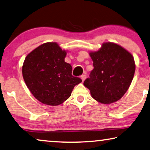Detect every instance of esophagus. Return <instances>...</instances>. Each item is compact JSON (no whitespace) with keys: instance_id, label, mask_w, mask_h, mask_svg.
Wrapping results in <instances>:
<instances>
[{"instance_id":"1","label":"esophagus","mask_w":150,"mask_h":150,"mask_svg":"<svg viewBox=\"0 0 150 150\" xmlns=\"http://www.w3.org/2000/svg\"><path fill=\"white\" fill-rule=\"evenodd\" d=\"M81 80H82V81L83 82L84 80L86 79V75H81Z\"/></svg>"}]
</instances>
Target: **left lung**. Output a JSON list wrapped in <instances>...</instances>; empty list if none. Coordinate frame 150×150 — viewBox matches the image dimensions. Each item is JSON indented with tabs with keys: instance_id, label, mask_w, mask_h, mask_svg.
<instances>
[{
	"instance_id": "8db88e82",
	"label": "left lung",
	"mask_w": 150,
	"mask_h": 150,
	"mask_svg": "<svg viewBox=\"0 0 150 150\" xmlns=\"http://www.w3.org/2000/svg\"><path fill=\"white\" fill-rule=\"evenodd\" d=\"M93 69L83 85L93 99L109 104L120 100L132 82L135 71L131 54L118 44L103 43L101 48L90 52Z\"/></svg>"
}]
</instances>
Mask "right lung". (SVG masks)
<instances>
[{
  "label": "right lung",
  "instance_id": "obj_1",
  "mask_svg": "<svg viewBox=\"0 0 150 150\" xmlns=\"http://www.w3.org/2000/svg\"><path fill=\"white\" fill-rule=\"evenodd\" d=\"M67 55L56 42H47L28 54L22 67L26 86L42 103L58 106L71 96L82 81L73 76L72 67L64 61Z\"/></svg>",
  "mask_w": 150,
  "mask_h": 150
}]
</instances>
